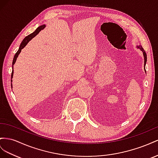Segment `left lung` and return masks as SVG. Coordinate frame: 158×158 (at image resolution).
I'll list each match as a JSON object with an SVG mask.
<instances>
[{
    "label": "left lung",
    "mask_w": 158,
    "mask_h": 158,
    "mask_svg": "<svg viewBox=\"0 0 158 158\" xmlns=\"http://www.w3.org/2000/svg\"><path fill=\"white\" fill-rule=\"evenodd\" d=\"M138 48H139L141 49V50L143 52V57H144V68H145V65H146V61H147V55H146V53L145 52V50H144L143 48H142V46H139L138 47ZM146 70V69H145Z\"/></svg>",
    "instance_id": "left-lung-1"
}]
</instances>
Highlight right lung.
<instances>
[{"label":"right lung","instance_id":"add662e5","mask_svg":"<svg viewBox=\"0 0 158 158\" xmlns=\"http://www.w3.org/2000/svg\"><path fill=\"white\" fill-rule=\"evenodd\" d=\"M44 28H45V25H42V26H39L38 28L36 30H35L33 33H31V34H30V35H27V36L25 37V38H24L23 40H22V43H21V44H20V47H19V50H18L17 52L16 53V54L15 55V57H14V59H13V61H12V67H13V65H14L15 63L16 62V58H17L18 56H19V53H20L22 49H23V48L26 46V44L30 42V40H31L34 37H35V35H36L40 32V31H41V30H43ZM12 68H13V67H12ZM12 77H13V70H12V74H11V79L12 78ZM11 81H12V80H11ZM11 87H12V86H11Z\"/></svg>","mask_w":158,"mask_h":158}]
</instances>
